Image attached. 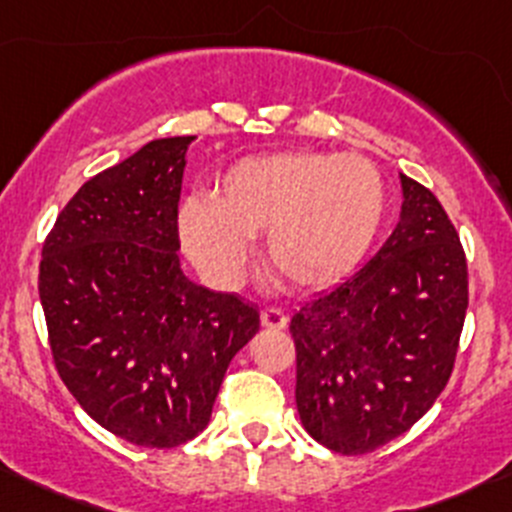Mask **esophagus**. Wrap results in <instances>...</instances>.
Instances as JSON below:
<instances>
[{
  "label": "esophagus",
  "mask_w": 512,
  "mask_h": 512,
  "mask_svg": "<svg viewBox=\"0 0 512 512\" xmlns=\"http://www.w3.org/2000/svg\"><path fill=\"white\" fill-rule=\"evenodd\" d=\"M261 325L268 330H283L288 325V315L278 308L261 310Z\"/></svg>",
  "instance_id": "obj_1"
}]
</instances>
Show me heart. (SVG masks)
<instances>
[{
	"mask_svg": "<svg viewBox=\"0 0 512 512\" xmlns=\"http://www.w3.org/2000/svg\"><path fill=\"white\" fill-rule=\"evenodd\" d=\"M387 187L362 155L276 152L234 162L212 202L192 197L179 212L189 258L214 283L244 271L249 239L266 234L268 263L298 288H328L372 246Z\"/></svg>",
	"mask_w": 512,
	"mask_h": 512,
	"instance_id": "1",
	"label": "heart"
}]
</instances>
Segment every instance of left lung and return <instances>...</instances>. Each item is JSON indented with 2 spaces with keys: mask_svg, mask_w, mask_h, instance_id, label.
Returning <instances> with one entry per match:
<instances>
[{
  "mask_svg": "<svg viewBox=\"0 0 512 512\" xmlns=\"http://www.w3.org/2000/svg\"><path fill=\"white\" fill-rule=\"evenodd\" d=\"M402 179L392 236L335 291L291 320L305 431L345 456L370 453L431 409L456 362L468 268L439 199Z\"/></svg>",
  "mask_w": 512,
  "mask_h": 512,
  "instance_id": "obj_1",
  "label": "left lung"
}]
</instances>
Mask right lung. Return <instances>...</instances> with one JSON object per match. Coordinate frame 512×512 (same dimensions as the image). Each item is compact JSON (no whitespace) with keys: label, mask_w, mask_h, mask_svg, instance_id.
<instances>
[{"label":"right lung","mask_w":512,"mask_h":512,"mask_svg":"<svg viewBox=\"0 0 512 512\" xmlns=\"http://www.w3.org/2000/svg\"><path fill=\"white\" fill-rule=\"evenodd\" d=\"M192 140H152L88 179L41 251L39 298L63 384L103 429L147 449L207 429L226 367L258 333L254 305L179 266Z\"/></svg>","instance_id":"1"}]
</instances>
